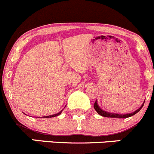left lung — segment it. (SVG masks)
<instances>
[{
    "instance_id": "1",
    "label": "left lung",
    "mask_w": 154,
    "mask_h": 154,
    "mask_svg": "<svg viewBox=\"0 0 154 154\" xmlns=\"http://www.w3.org/2000/svg\"><path fill=\"white\" fill-rule=\"evenodd\" d=\"M144 106V104H142V106H141L140 108L136 110V111H135V112H133V113H130V114L120 115V114H116V113L107 112H106V111H103V109H100V107L98 106V105H97V100H96V101L94 102V109L96 110V112H97L98 113L99 115H100V116H103V117L119 118V119H125V118H128V117H130V116H134V115L136 114V113H137L138 112L140 111V109L142 108V106Z\"/></svg>"
}]
</instances>
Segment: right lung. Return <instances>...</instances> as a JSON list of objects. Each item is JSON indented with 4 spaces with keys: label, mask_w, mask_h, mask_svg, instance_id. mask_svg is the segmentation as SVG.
Masks as SVG:
<instances>
[{
    "label": "right lung",
    "mask_w": 154,
    "mask_h": 154,
    "mask_svg": "<svg viewBox=\"0 0 154 154\" xmlns=\"http://www.w3.org/2000/svg\"><path fill=\"white\" fill-rule=\"evenodd\" d=\"M62 111H63V110H62ZM62 111H60V112L57 113V114H54V115H52V116H44V117H42V118H52V117H56V116H59V115H60V114H61Z\"/></svg>",
    "instance_id": "add662e5"
}]
</instances>
